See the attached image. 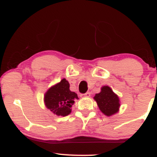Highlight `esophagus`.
<instances>
[{
	"label": "esophagus",
	"mask_w": 157,
	"mask_h": 157,
	"mask_svg": "<svg viewBox=\"0 0 157 157\" xmlns=\"http://www.w3.org/2000/svg\"><path fill=\"white\" fill-rule=\"evenodd\" d=\"M90 95H91V94H90V92H86V93H85L84 94H82V96H83V97H90Z\"/></svg>",
	"instance_id": "esophagus-1"
}]
</instances>
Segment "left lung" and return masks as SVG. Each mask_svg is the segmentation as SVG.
<instances>
[{
    "label": "left lung",
    "instance_id": "8db88e82",
    "mask_svg": "<svg viewBox=\"0 0 157 157\" xmlns=\"http://www.w3.org/2000/svg\"><path fill=\"white\" fill-rule=\"evenodd\" d=\"M94 98L96 100L99 109L106 116H111L118 111L120 106L119 97L109 86H103L101 91L96 94Z\"/></svg>",
    "mask_w": 157,
    "mask_h": 157
}]
</instances>
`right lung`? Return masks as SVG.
I'll use <instances>...</instances> for the list:
<instances>
[{
	"mask_svg": "<svg viewBox=\"0 0 157 157\" xmlns=\"http://www.w3.org/2000/svg\"><path fill=\"white\" fill-rule=\"evenodd\" d=\"M78 97L69 89V83L63 79L48 90L44 97L46 106L57 116L66 117L71 113V107Z\"/></svg>",
	"mask_w": 157,
	"mask_h": 157,
	"instance_id": "add662e5",
	"label": "right lung"
}]
</instances>
